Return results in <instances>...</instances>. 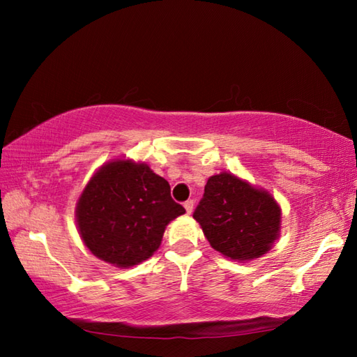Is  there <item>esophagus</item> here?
<instances>
[{
  "label": "esophagus",
  "mask_w": 357,
  "mask_h": 357,
  "mask_svg": "<svg viewBox=\"0 0 357 357\" xmlns=\"http://www.w3.org/2000/svg\"><path fill=\"white\" fill-rule=\"evenodd\" d=\"M193 204H195V202H193V200H187V202L184 203V208H185V213H187V214H190L192 211H193Z\"/></svg>",
  "instance_id": "obj_1"
}]
</instances>
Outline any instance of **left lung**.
<instances>
[{
	"label": "left lung",
	"instance_id": "8db88e82",
	"mask_svg": "<svg viewBox=\"0 0 357 357\" xmlns=\"http://www.w3.org/2000/svg\"><path fill=\"white\" fill-rule=\"evenodd\" d=\"M213 249L231 259H253L279 234L280 209L274 198L229 173L211 176L193 211Z\"/></svg>",
	"mask_w": 357,
	"mask_h": 357
}]
</instances>
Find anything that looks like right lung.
Instances as JSON below:
<instances>
[{"instance_id":"1","label":"right lung","mask_w":357,"mask_h":357,"mask_svg":"<svg viewBox=\"0 0 357 357\" xmlns=\"http://www.w3.org/2000/svg\"><path fill=\"white\" fill-rule=\"evenodd\" d=\"M185 209L170 184L144 164L116 160L102 167L77 203V223L96 257L121 268L149 258L165 227Z\"/></svg>"}]
</instances>
